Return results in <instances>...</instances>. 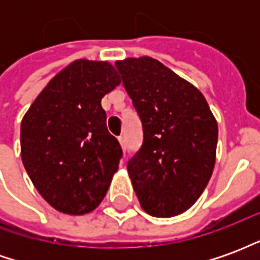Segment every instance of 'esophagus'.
<instances>
[{"label":"esophagus","instance_id":"obj_1","mask_svg":"<svg viewBox=\"0 0 260 260\" xmlns=\"http://www.w3.org/2000/svg\"><path fill=\"white\" fill-rule=\"evenodd\" d=\"M119 141V145H121V147L125 150V147H126V139H125V136H119L118 138Z\"/></svg>","mask_w":260,"mask_h":260}]
</instances>
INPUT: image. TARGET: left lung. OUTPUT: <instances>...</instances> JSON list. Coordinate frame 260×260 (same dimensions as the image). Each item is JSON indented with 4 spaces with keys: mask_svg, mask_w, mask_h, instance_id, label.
Segmentation results:
<instances>
[{
    "mask_svg": "<svg viewBox=\"0 0 260 260\" xmlns=\"http://www.w3.org/2000/svg\"><path fill=\"white\" fill-rule=\"evenodd\" d=\"M139 114L143 145L128 163L142 209L173 217L195 203L212 177L218 128L195 86L152 57L115 62Z\"/></svg>",
    "mask_w": 260,
    "mask_h": 260,
    "instance_id": "1",
    "label": "left lung"
}]
</instances>
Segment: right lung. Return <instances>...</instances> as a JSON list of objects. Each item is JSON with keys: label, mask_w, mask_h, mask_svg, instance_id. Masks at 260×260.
I'll list each match as a JSON object with an SVG mask.
<instances>
[{"label": "right lung", "mask_w": 260, "mask_h": 260, "mask_svg": "<svg viewBox=\"0 0 260 260\" xmlns=\"http://www.w3.org/2000/svg\"><path fill=\"white\" fill-rule=\"evenodd\" d=\"M119 83L108 61L76 59L48 82L22 119V163L58 212L90 213L107 193L122 150L108 132L102 99Z\"/></svg>", "instance_id": "obj_1"}]
</instances>
